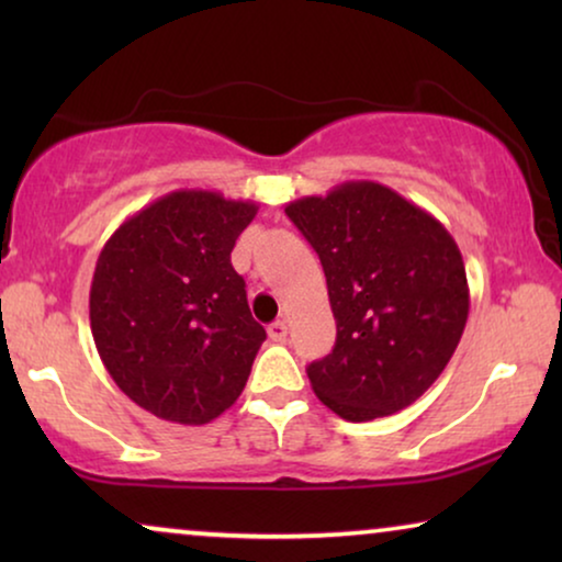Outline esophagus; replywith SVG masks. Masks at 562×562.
Returning a JSON list of instances; mask_svg holds the SVG:
<instances>
[{"mask_svg":"<svg viewBox=\"0 0 562 562\" xmlns=\"http://www.w3.org/2000/svg\"><path fill=\"white\" fill-rule=\"evenodd\" d=\"M286 335H289V327H286V322H283V319L273 322V325H268V337H271L273 342H283V340H286Z\"/></svg>","mask_w":562,"mask_h":562,"instance_id":"34e87169","label":"esophagus"}]
</instances>
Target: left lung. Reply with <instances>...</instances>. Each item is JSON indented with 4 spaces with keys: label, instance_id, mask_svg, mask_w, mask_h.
<instances>
[{
    "label": "left lung",
    "instance_id": "1",
    "mask_svg": "<svg viewBox=\"0 0 562 562\" xmlns=\"http://www.w3.org/2000/svg\"><path fill=\"white\" fill-rule=\"evenodd\" d=\"M286 214L317 250L337 322L306 368L319 402L348 422L417 402L450 363L468 322L465 263L440 220L375 181H345Z\"/></svg>",
    "mask_w": 562,
    "mask_h": 562
}]
</instances>
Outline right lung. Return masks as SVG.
<instances>
[{
    "instance_id": "right-lung-1",
    "label": "right lung",
    "mask_w": 562,
    "mask_h": 562,
    "mask_svg": "<svg viewBox=\"0 0 562 562\" xmlns=\"http://www.w3.org/2000/svg\"><path fill=\"white\" fill-rule=\"evenodd\" d=\"M258 204L179 189L122 222L97 258L91 335L122 394L176 425H206L243 394L266 329L229 263Z\"/></svg>"
}]
</instances>
